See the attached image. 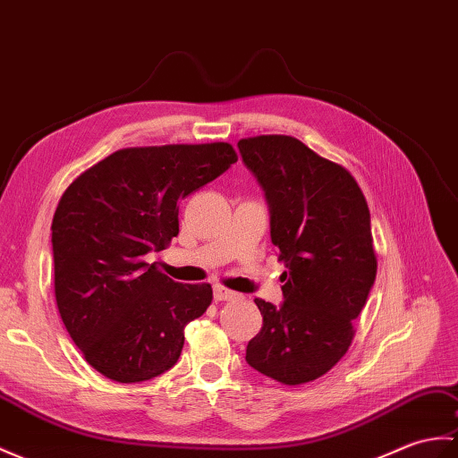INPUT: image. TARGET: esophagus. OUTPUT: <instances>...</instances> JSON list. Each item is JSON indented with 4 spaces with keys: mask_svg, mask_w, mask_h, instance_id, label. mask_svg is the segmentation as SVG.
<instances>
[{
    "mask_svg": "<svg viewBox=\"0 0 458 458\" xmlns=\"http://www.w3.org/2000/svg\"><path fill=\"white\" fill-rule=\"evenodd\" d=\"M238 299V293H233L230 289H226V286H215V301L222 302V301H233Z\"/></svg>",
    "mask_w": 458,
    "mask_h": 458,
    "instance_id": "obj_1",
    "label": "esophagus"
}]
</instances>
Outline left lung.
Masks as SVG:
<instances>
[{
	"mask_svg": "<svg viewBox=\"0 0 458 458\" xmlns=\"http://www.w3.org/2000/svg\"><path fill=\"white\" fill-rule=\"evenodd\" d=\"M240 154L261 183L279 248L284 302L255 299L261 332L246 360L281 385L326 375L353 342V320L377 277L370 212L344 165L318 156L299 138H242Z\"/></svg>",
	"mask_w": 458,
	"mask_h": 458,
	"instance_id": "obj_1",
	"label": "left lung"
}]
</instances>
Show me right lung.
Instances as JSON below:
<instances>
[{"label": "right lung", "mask_w": 458, "mask_h": 458, "mask_svg": "<svg viewBox=\"0 0 458 458\" xmlns=\"http://www.w3.org/2000/svg\"><path fill=\"white\" fill-rule=\"evenodd\" d=\"M238 162L228 142L123 148L64 191L52 218L55 296L85 360L116 382L172 369L210 284H181L148 263L179 233V200Z\"/></svg>", "instance_id": "right-lung-1"}]
</instances>
